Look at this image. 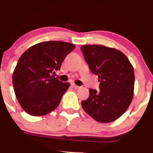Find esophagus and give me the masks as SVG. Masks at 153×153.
<instances>
[{"label":"esophagus","mask_w":153,"mask_h":153,"mask_svg":"<svg viewBox=\"0 0 153 153\" xmlns=\"http://www.w3.org/2000/svg\"><path fill=\"white\" fill-rule=\"evenodd\" d=\"M71 85H72V86H73V88H80V86H78V85H75V83H72Z\"/></svg>","instance_id":"obj_1"}]
</instances>
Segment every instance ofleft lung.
<instances>
[{
    "mask_svg": "<svg viewBox=\"0 0 153 153\" xmlns=\"http://www.w3.org/2000/svg\"><path fill=\"white\" fill-rule=\"evenodd\" d=\"M85 61L93 74L98 75L100 91L89 89L82 101L84 111L101 123L115 121L127 111L134 95V68L121 51L103 45H82Z\"/></svg>",
    "mask_w": 153,
    "mask_h": 153,
    "instance_id": "1",
    "label": "left lung"
}]
</instances>
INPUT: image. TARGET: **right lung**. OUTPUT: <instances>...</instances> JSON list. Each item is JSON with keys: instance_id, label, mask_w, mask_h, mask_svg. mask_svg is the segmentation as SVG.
Listing matches in <instances>:
<instances>
[{"instance_id": "obj_1", "label": "right lung", "mask_w": 153, "mask_h": 153, "mask_svg": "<svg viewBox=\"0 0 153 153\" xmlns=\"http://www.w3.org/2000/svg\"><path fill=\"white\" fill-rule=\"evenodd\" d=\"M75 45L61 41L43 42L29 47L19 59L13 73V86L19 104L31 116H44L55 109L70 86L52 73Z\"/></svg>"}]
</instances>
